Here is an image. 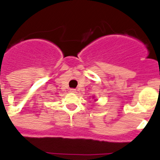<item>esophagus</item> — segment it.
<instances>
[{
	"label": "esophagus",
	"instance_id": "obj_1",
	"mask_svg": "<svg viewBox=\"0 0 160 160\" xmlns=\"http://www.w3.org/2000/svg\"><path fill=\"white\" fill-rule=\"evenodd\" d=\"M76 90L75 89H70V93H75Z\"/></svg>",
	"mask_w": 160,
	"mask_h": 160
}]
</instances>
